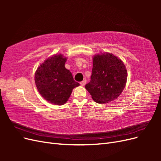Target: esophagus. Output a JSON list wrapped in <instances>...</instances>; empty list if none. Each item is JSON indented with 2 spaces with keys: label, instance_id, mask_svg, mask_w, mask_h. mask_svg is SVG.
<instances>
[{
  "label": "esophagus",
  "instance_id": "34e87169",
  "mask_svg": "<svg viewBox=\"0 0 161 161\" xmlns=\"http://www.w3.org/2000/svg\"><path fill=\"white\" fill-rule=\"evenodd\" d=\"M86 81L85 80H82V82H80V84L81 86H85V84H86Z\"/></svg>",
  "mask_w": 161,
  "mask_h": 161
}]
</instances>
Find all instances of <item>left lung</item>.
<instances>
[{
  "label": "left lung",
  "instance_id": "left-lung-1",
  "mask_svg": "<svg viewBox=\"0 0 161 161\" xmlns=\"http://www.w3.org/2000/svg\"><path fill=\"white\" fill-rule=\"evenodd\" d=\"M127 76V70L119 58L108 52L97 54L92 60L91 80L85 88L96 103H109L122 92Z\"/></svg>",
  "mask_w": 161,
  "mask_h": 161
}]
</instances>
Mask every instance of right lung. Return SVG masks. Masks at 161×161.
<instances>
[{"instance_id": "right-lung-1", "label": "right lung", "mask_w": 161, "mask_h": 161, "mask_svg": "<svg viewBox=\"0 0 161 161\" xmlns=\"http://www.w3.org/2000/svg\"><path fill=\"white\" fill-rule=\"evenodd\" d=\"M66 58L56 54L48 58L37 68L35 82L40 95L49 103L61 105L66 103L72 89L79 86L72 73L65 68Z\"/></svg>"}]
</instances>
